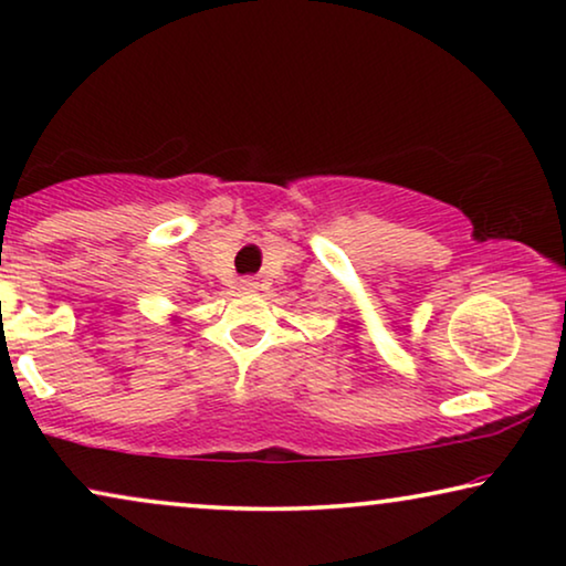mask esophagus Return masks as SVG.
Returning <instances> with one entry per match:
<instances>
[{"label": "esophagus", "mask_w": 566, "mask_h": 566, "mask_svg": "<svg viewBox=\"0 0 566 566\" xmlns=\"http://www.w3.org/2000/svg\"><path fill=\"white\" fill-rule=\"evenodd\" d=\"M258 277H244V281H242V289L244 291H254V289H258Z\"/></svg>", "instance_id": "esophagus-1"}]
</instances>
